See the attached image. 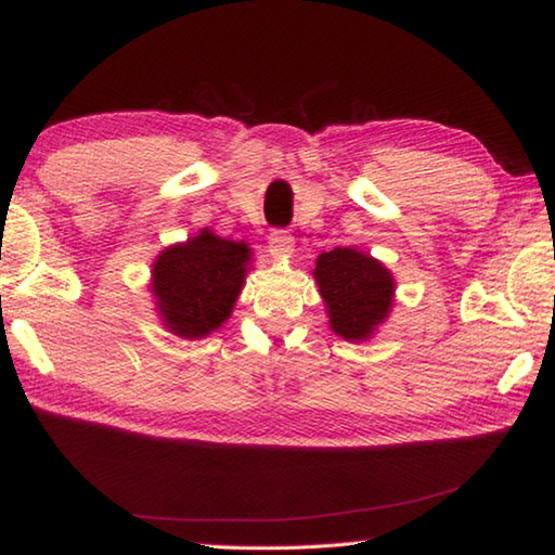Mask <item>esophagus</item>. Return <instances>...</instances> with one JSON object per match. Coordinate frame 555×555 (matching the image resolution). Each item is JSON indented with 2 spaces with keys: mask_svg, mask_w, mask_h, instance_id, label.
I'll return each mask as SVG.
<instances>
[{
  "mask_svg": "<svg viewBox=\"0 0 555 555\" xmlns=\"http://www.w3.org/2000/svg\"><path fill=\"white\" fill-rule=\"evenodd\" d=\"M269 250L274 257H291L293 250H296V243H293V235L288 231H271L269 233Z\"/></svg>",
  "mask_w": 555,
  "mask_h": 555,
  "instance_id": "obj_1",
  "label": "esophagus"
}]
</instances>
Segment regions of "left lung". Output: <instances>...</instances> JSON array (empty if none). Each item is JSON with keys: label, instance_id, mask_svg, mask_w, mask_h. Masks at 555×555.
<instances>
[{"label": "left lung", "instance_id": "obj_1", "mask_svg": "<svg viewBox=\"0 0 555 555\" xmlns=\"http://www.w3.org/2000/svg\"><path fill=\"white\" fill-rule=\"evenodd\" d=\"M312 276L328 314V326L350 344H367L393 310L396 279L379 259L334 247L317 257Z\"/></svg>", "mask_w": 555, "mask_h": 555}]
</instances>
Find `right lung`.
<instances>
[{
  "label": "right lung",
  "mask_w": 555,
  "mask_h": 555,
  "mask_svg": "<svg viewBox=\"0 0 555 555\" xmlns=\"http://www.w3.org/2000/svg\"><path fill=\"white\" fill-rule=\"evenodd\" d=\"M250 267V245L221 238L209 229L164 247L150 274L162 326L188 340L217 332L231 317Z\"/></svg>",
  "instance_id": "1"
}]
</instances>
